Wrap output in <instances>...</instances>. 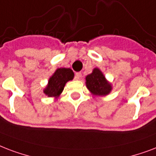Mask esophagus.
Instances as JSON below:
<instances>
[{
	"mask_svg": "<svg viewBox=\"0 0 156 156\" xmlns=\"http://www.w3.org/2000/svg\"><path fill=\"white\" fill-rule=\"evenodd\" d=\"M82 74L80 73V72H77V73H76V76H75V78H76V80H79L80 77H81Z\"/></svg>",
	"mask_w": 156,
	"mask_h": 156,
	"instance_id": "obj_1",
	"label": "esophagus"
}]
</instances>
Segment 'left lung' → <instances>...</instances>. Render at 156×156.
Instances as JSON below:
<instances>
[{
    "instance_id": "8db88e82",
    "label": "left lung",
    "mask_w": 156,
    "mask_h": 156,
    "mask_svg": "<svg viewBox=\"0 0 156 156\" xmlns=\"http://www.w3.org/2000/svg\"><path fill=\"white\" fill-rule=\"evenodd\" d=\"M86 86L93 94L102 96L109 94L112 90V86L106 80L101 71L94 68L90 75H88L85 78Z\"/></svg>"
}]
</instances>
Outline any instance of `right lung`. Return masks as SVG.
<instances>
[{
    "mask_svg": "<svg viewBox=\"0 0 156 156\" xmlns=\"http://www.w3.org/2000/svg\"><path fill=\"white\" fill-rule=\"evenodd\" d=\"M74 73L70 68H58L49 80V84L44 93L48 97H58L61 94L66 83L72 80Z\"/></svg>",
    "mask_w": 156,
    "mask_h": 156,
    "instance_id": "1",
    "label": "right lung"
}]
</instances>
